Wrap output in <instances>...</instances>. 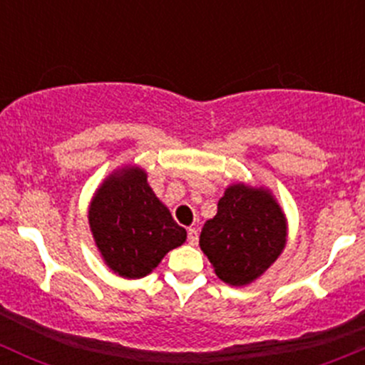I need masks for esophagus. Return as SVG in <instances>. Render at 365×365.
<instances>
[{"label": "esophagus", "mask_w": 365, "mask_h": 365, "mask_svg": "<svg viewBox=\"0 0 365 365\" xmlns=\"http://www.w3.org/2000/svg\"><path fill=\"white\" fill-rule=\"evenodd\" d=\"M187 240H189L190 245H197V240H200L197 230H194V227H189V231H187Z\"/></svg>", "instance_id": "esophagus-1"}]
</instances>
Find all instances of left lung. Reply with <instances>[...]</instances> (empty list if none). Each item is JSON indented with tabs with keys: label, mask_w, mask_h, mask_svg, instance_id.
Masks as SVG:
<instances>
[{
	"label": "left lung",
	"mask_w": 365,
	"mask_h": 365,
	"mask_svg": "<svg viewBox=\"0 0 365 365\" xmlns=\"http://www.w3.org/2000/svg\"><path fill=\"white\" fill-rule=\"evenodd\" d=\"M200 245L219 279L231 286L251 284L284 249V213L268 190L231 185L215 217L205 222Z\"/></svg>",
	"instance_id": "1"
}]
</instances>
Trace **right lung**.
<instances>
[{"instance_id":"1","label":"right lung","mask_w":365,"mask_h":365,"mask_svg":"<svg viewBox=\"0 0 365 365\" xmlns=\"http://www.w3.org/2000/svg\"><path fill=\"white\" fill-rule=\"evenodd\" d=\"M88 220L108 267L127 279L148 275L187 238V231L175 222L139 168L120 169L102 183Z\"/></svg>"}]
</instances>
